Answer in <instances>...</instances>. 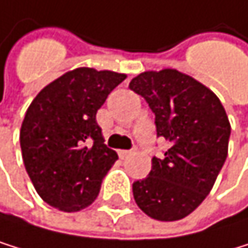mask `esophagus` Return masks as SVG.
Instances as JSON below:
<instances>
[{
  "mask_svg": "<svg viewBox=\"0 0 248 248\" xmlns=\"http://www.w3.org/2000/svg\"><path fill=\"white\" fill-rule=\"evenodd\" d=\"M131 154H132L131 151H119V156H120L122 159H125V158H128V156H129Z\"/></svg>",
  "mask_w": 248,
  "mask_h": 248,
  "instance_id": "1",
  "label": "esophagus"
}]
</instances>
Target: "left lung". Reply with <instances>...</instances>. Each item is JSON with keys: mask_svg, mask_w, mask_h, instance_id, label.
<instances>
[{"mask_svg": "<svg viewBox=\"0 0 248 248\" xmlns=\"http://www.w3.org/2000/svg\"><path fill=\"white\" fill-rule=\"evenodd\" d=\"M129 89L155 114L156 135L170 141L147 178L132 184L135 203L155 220H181L212 190L227 158L229 119L208 87L176 69L143 72Z\"/></svg>", "mask_w": 248, "mask_h": 248, "instance_id": "8db88e82", "label": "left lung"}]
</instances>
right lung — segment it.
<instances>
[{
    "instance_id": "obj_1",
    "label": "right lung",
    "mask_w": 248,
    "mask_h": 248,
    "mask_svg": "<svg viewBox=\"0 0 248 248\" xmlns=\"http://www.w3.org/2000/svg\"><path fill=\"white\" fill-rule=\"evenodd\" d=\"M125 78L78 67L48 84L28 107L19 134L22 159L48 205L77 212L99 194L117 154L104 143L96 113Z\"/></svg>"
}]
</instances>
